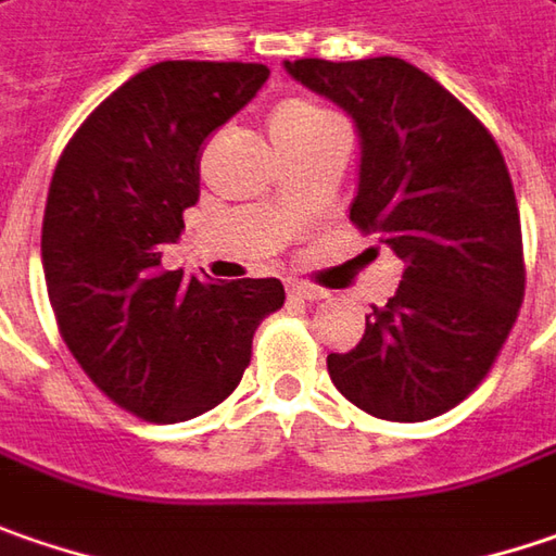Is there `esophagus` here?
Returning a JSON list of instances; mask_svg holds the SVG:
<instances>
[{"label":"esophagus","mask_w":556,"mask_h":556,"mask_svg":"<svg viewBox=\"0 0 556 556\" xmlns=\"http://www.w3.org/2000/svg\"><path fill=\"white\" fill-rule=\"evenodd\" d=\"M288 296H291V300H306V303H313V300H325V291L316 288V285H306V281H288Z\"/></svg>","instance_id":"esophagus-1"}]
</instances>
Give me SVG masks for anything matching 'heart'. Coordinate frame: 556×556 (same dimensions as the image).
<instances>
[{"label":"heart","instance_id":"heart-1","mask_svg":"<svg viewBox=\"0 0 556 556\" xmlns=\"http://www.w3.org/2000/svg\"><path fill=\"white\" fill-rule=\"evenodd\" d=\"M328 125H341L338 115L328 112V109L319 105L316 99L306 97L281 99V102L271 109V118H268L271 140H275V137H300V134H309V130H319V127Z\"/></svg>","mask_w":556,"mask_h":556}]
</instances>
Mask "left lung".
I'll return each mask as SVG.
<instances>
[{
	"label": "left lung",
	"instance_id": "left-lung-1",
	"mask_svg": "<svg viewBox=\"0 0 556 556\" xmlns=\"http://www.w3.org/2000/svg\"><path fill=\"white\" fill-rule=\"evenodd\" d=\"M285 68L356 122L363 162L350 222L403 260L397 293L372 306L356 348L328 353V375L375 419H434L485 381L522 306L507 162L451 90L403 59Z\"/></svg>",
	"mask_w": 556,
	"mask_h": 556
}]
</instances>
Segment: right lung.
Segmentation results:
<instances>
[{
  "label": "right lung",
  "mask_w": 556,
  "mask_h": 556,
  "mask_svg": "<svg viewBox=\"0 0 556 556\" xmlns=\"http://www.w3.org/2000/svg\"><path fill=\"white\" fill-rule=\"evenodd\" d=\"M265 80L250 62H159L102 99L55 165L40 247L59 334L143 422L218 406L250 366L260 321L285 306L278 278L212 285L162 268L159 253L200 200L203 143Z\"/></svg>",
  "instance_id": "obj_1"
}]
</instances>
